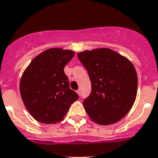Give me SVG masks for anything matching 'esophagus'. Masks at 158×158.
<instances>
[{
  "mask_svg": "<svg viewBox=\"0 0 158 158\" xmlns=\"http://www.w3.org/2000/svg\"><path fill=\"white\" fill-rule=\"evenodd\" d=\"M76 92H77V93H78V94H79V95H80V94H81V90H80V89L77 90V91H76Z\"/></svg>",
  "mask_w": 158,
  "mask_h": 158,
  "instance_id": "34e87169",
  "label": "esophagus"
}]
</instances>
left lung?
<instances>
[{
	"mask_svg": "<svg viewBox=\"0 0 158 158\" xmlns=\"http://www.w3.org/2000/svg\"><path fill=\"white\" fill-rule=\"evenodd\" d=\"M87 69L91 91L83 104L91 120L108 125L131 109L137 92V75L130 61L108 48L77 54Z\"/></svg>",
	"mask_w": 158,
	"mask_h": 158,
	"instance_id": "8db88e82",
	"label": "left lung"
}]
</instances>
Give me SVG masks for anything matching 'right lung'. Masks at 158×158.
Returning <instances> with one entry per match:
<instances>
[{
	"instance_id": "obj_1",
	"label": "right lung",
	"mask_w": 158,
	"mask_h": 158,
	"mask_svg": "<svg viewBox=\"0 0 158 158\" xmlns=\"http://www.w3.org/2000/svg\"><path fill=\"white\" fill-rule=\"evenodd\" d=\"M75 55L72 50L52 48L35 57L20 82L22 99L33 117L45 124L63 120L79 95L70 88L64 67Z\"/></svg>"
}]
</instances>
